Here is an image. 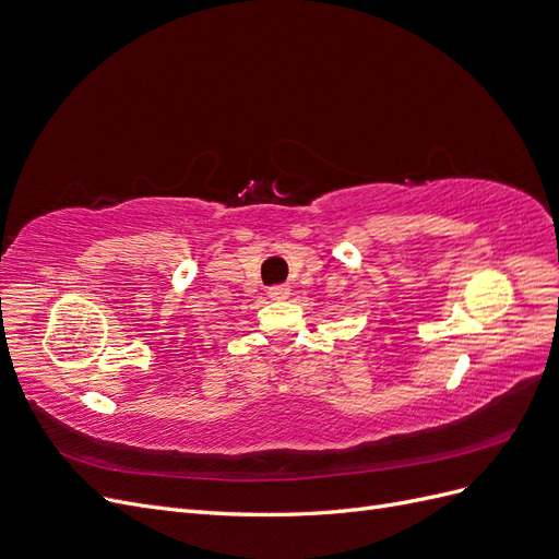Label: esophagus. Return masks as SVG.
Wrapping results in <instances>:
<instances>
[{
	"instance_id": "34e87169",
	"label": "esophagus",
	"mask_w": 559,
	"mask_h": 559,
	"mask_svg": "<svg viewBox=\"0 0 559 559\" xmlns=\"http://www.w3.org/2000/svg\"><path fill=\"white\" fill-rule=\"evenodd\" d=\"M289 286H286V284H273V286H270V289H267V296L270 298H273V300H284V298H289Z\"/></svg>"
}]
</instances>
